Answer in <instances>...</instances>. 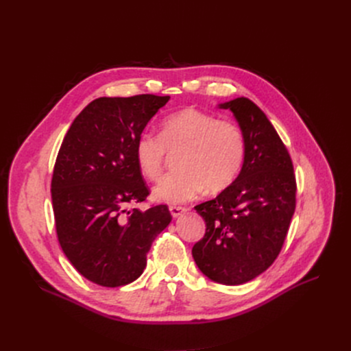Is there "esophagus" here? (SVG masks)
<instances>
[{"label": "esophagus", "instance_id": "34e87169", "mask_svg": "<svg viewBox=\"0 0 351 351\" xmlns=\"http://www.w3.org/2000/svg\"><path fill=\"white\" fill-rule=\"evenodd\" d=\"M169 210H171V215H172L173 217H179L180 215L185 213L188 209L183 208V206H175V205H172V206H169Z\"/></svg>", "mask_w": 351, "mask_h": 351}]
</instances>
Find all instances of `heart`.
Here are the masks:
<instances>
[{
    "label": "heart",
    "instance_id": "1",
    "mask_svg": "<svg viewBox=\"0 0 351 351\" xmlns=\"http://www.w3.org/2000/svg\"><path fill=\"white\" fill-rule=\"evenodd\" d=\"M175 155L176 171L163 176L152 195L165 204H182L202 191L217 193L230 186L241 173L246 141L233 121L196 108H186L165 118L159 135L142 132L135 143L138 169L156 180L163 169L166 152Z\"/></svg>",
    "mask_w": 351,
    "mask_h": 351
}]
</instances>
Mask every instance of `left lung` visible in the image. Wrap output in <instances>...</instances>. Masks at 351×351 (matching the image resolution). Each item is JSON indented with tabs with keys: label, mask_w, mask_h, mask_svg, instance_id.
Listing matches in <instances>:
<instances>
[{
	"label": "left lung",
	"mask_w": 351,
	"mask_h": 351,
	"mask_svg": "<svg viewBox=\"0 0 351 351\" xmlns=\"http://www.w3.org/2000/svg\"><path fill=\"white\" fill-rule=\"evenodd\" d=\"M230 109L246 141L241 173L215 199L195 206L206 233L192 256L216 283L250 282L279 256L296 209L291 158L263 110L247 98L219 104Z\"/></svg>",
	"instance_id": "1"
}]
</instances>
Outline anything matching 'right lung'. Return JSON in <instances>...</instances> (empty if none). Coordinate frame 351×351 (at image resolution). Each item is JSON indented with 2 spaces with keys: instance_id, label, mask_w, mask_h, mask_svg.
Returning <instances> with one entry per match:
<instances>
[{
  "instance_id": "obj_1",
  "label": "right lung",
  "mask_w": 351,
  "mask_h": 351,
  "mask_svg": "<svg viewBox=\"0 0 351 351\" xmlns=\"http://www.w3.org/2000/svg\"><path fill=\"white\" fill-rule=\"evenodd\" d=\"M169 98H98L62 141L51 182L55 228L68 261L92 283L136 280L155 237L171 223L166 205L131 208L149 195L135 159L136 139Z\"/></svg>"
}]
</instances>
